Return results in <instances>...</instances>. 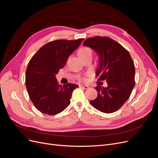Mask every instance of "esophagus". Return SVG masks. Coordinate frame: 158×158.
<instances>
[{
	"label": "esophagus",
	"instance_id": "1",
	"mask_svg": "<svg viewBox=\"0 0 158 158\" xmlns=\"http://www.w3.org/2000/svg\"><path fill=\"white\" fill-rule=\"evenodd\" d=\"M80 87L83 88V89H87L89 88V87L88 86V85H80Z\"/></svg>",
	"mask_w": 158,
	"mask_h": 158
}]
</instances>
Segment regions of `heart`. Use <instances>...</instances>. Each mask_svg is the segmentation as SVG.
I'll list each match as a JSON object with an SVG mask.
<instances>
[{"mask_svg": "<svg viewBox=\"0 0 158 158\" xmlns=\"http://www.w3.org/2000/svg\"><path fill=\"white\" fill-rule=\"evenodd\" d=\"M79 56L81 59L84 58V57L92 56V50L88 47H83L79 50Z\"/></svg>", "mask_w": 158, "mask_h": 158, "instance_id": "heart-1", "label": "heart"}]
</instances>
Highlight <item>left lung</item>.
I'll use <instances>...</instances> for the list:
<instances>
[{"mask_svg": "<svg viewBox=\"0 0 158 158\" xmlns=\"http://www.w3.org/2000/svg\"><path fill=\"white\" fill-rule=\"evenodd\" d=\"M83 45L97 52L99 64L95 75L98 81L106 80L107 84L106 88L99 84L95 88L98 97L90 105L103 113L115 112L127 101L135 85V67L131 55L108 37L88 38Z\"/></svg>", "mask_w": 158, "mask_h": 158, "instance_id": "1", "label": "left lung"}]
</instances>
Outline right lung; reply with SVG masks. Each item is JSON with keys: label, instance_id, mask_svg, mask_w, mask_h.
<instances>
[{"label": "right lung", "instance_id": "right-lung-1", "mask_svg": "<svg viewBox=\"0 0 158 158\" xmlns=\"http://www.w3.org/2000/svg\"><path fill=\"white\" fill-rule=\"evenodd\" d=\"M82 41L60 40L49 42L30 60L26 72V85L31 101L40 112L52 115L69 106L72 94L78 85L69 83L62 86L55 75Z\"/></svg>", "mask_w": 158, "mask_h": 158}]
</instances>
